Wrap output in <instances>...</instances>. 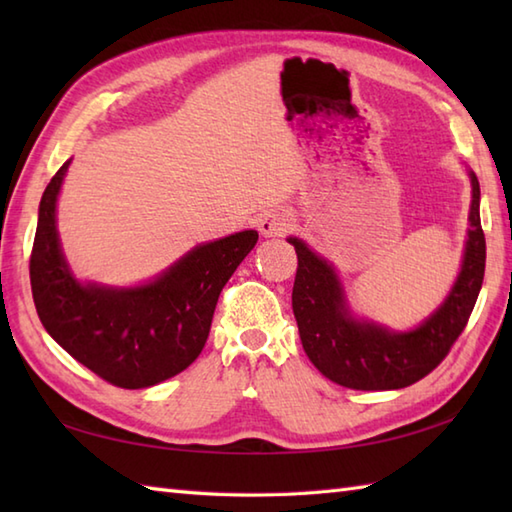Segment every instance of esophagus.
I'll list each match as a JSON object with an SVG mask.
<instances>
[{
  "label": "esophagus",
  "instance_id": "1",
  "mask_svg": "<svg viewBox=\"0 0 512 512\" xmlns=\"http://www.w3.org/2000/svg\"><path fill=\"white\" fill-rule=\"evenodd\" d=\"M292 228V215L286 211H268L259 217V233L264 237H279Z\"/></svg>",
  "mask_w": 512,
  "mask_h": 512
}]
</instances>
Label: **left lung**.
<instances>
[{
	"label": "left lung",
	"instance_id": "1",
	"mask_svg": "<svg viewBox=\"0 0 512 512\" xmlns=\"http://www.w3.org/2000/svg\"><path fill=\"white\" fill-rule=\"evenodd\" d=\"M469 176L473 200L462 270L449 297L416 330L394 332L383 325L354 319L334 268L312 253L299 237H288L299 262L292 288V312L299 325L301 345L314 367L332 383L361 391L409 387L433 372L458 341L480 295L486 266L480 182L473 171Z\"/></svg>",
	"mask_w": 512,
	"mask_h": 512
}]
</instances>
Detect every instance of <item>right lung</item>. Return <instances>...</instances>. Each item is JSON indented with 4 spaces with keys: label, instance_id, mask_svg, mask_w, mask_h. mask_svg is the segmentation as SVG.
Segmentation results:
<instances>
[{
    "label": "right lung",
    "instance_id": "right-lung-1",
    "mask_svg": "<svg viewBox=\"0 0 512 512\" xmlns=\"http://www.w3.org/2000/svg\"><path fill=\"white\" fill-rule=\"evenodd\" d=\"M68 167L70 160L54 173L39 204L30 255L39 319L65 352L107 383L123 389L158 385L200 356L217 297L259 235L242 231L195 246L145 286L81 284L57 233V198Z\"/></svg>",
    "mask_w": 512,
    "mask_h": 512
}]
</instances>
